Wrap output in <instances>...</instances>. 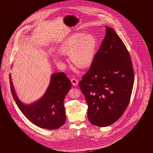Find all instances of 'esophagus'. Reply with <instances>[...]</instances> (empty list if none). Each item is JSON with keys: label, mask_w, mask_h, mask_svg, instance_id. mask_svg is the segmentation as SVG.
<instances>
[{"label": "esophagus", "mask_w": 153, "mask_h": 153, "mask_svg": "<svg viewBox=\"0 0 153 153\" xmlns=\"http://www.w3.org/2000/svg\"><path fill=\"white\" fill-rule=\"evenodd\" d=\"M71 82L73 84V85L76 86L79 83V81H78L77 79L74 78V79H71Z\"/></svg>", "instance_id": "esophagus-1"}]
</instances>
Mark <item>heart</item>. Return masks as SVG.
Segmentation results:
<instances>
[{
	"instance_id": "heart-1",
	"label": "heart",
	"mask_w": 153,
	"mask_h": 153,
	"mask_svg": "<svg viewBox=\"0 0 153 153\" xmlns=\"http://www.w3.org/2000/svg\"><path fill=\"white\" fill-rule=\"evenodd\" d=\"M97 48V40L91 34L76 33L70 36L60 46L62 53L70 55L74 65L85 67L93 62ZM57 61H60V54L55 56Z\"/></svg>"
}]
</instances>
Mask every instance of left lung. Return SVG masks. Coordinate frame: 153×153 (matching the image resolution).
<instances>
[{"mask_svg":"<svg viewBox=\"0 0 153 153\" xmlns=\"http://www.w3.org/2000/svg\"><path fill=\"white\" fill-rule=\"evenodd\" d=\"M105 28V36L90 68L79 82L88 105V120L99 127L111 125L123 115L134 82L129 52L114 30Z\"/></svg>","mask_w":153,"mask_h":153,"instance_id":"1","label":"left lung"}]
</instances>
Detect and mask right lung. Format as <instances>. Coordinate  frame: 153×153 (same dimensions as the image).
<instances>
[{
    "instance_id": "1",
    "label": "right lung",
    "mask_w": 153,
    "mask_h": 153,
    "mask_svg": "<svg viewBox=\"0 0 153 153\" xmlns=\"http://www.w3.org/2000/svg\"><path fill=\"white\" fill-rule=\"evenodd\" d=\"M10 90L17 106L35 125L48 130H56L65 122L64 99L71 88L69 79L64 72L53 74L44 95L37 102L25 105L19 100L9 74Z\"/></svg>"
}]
</instances>
